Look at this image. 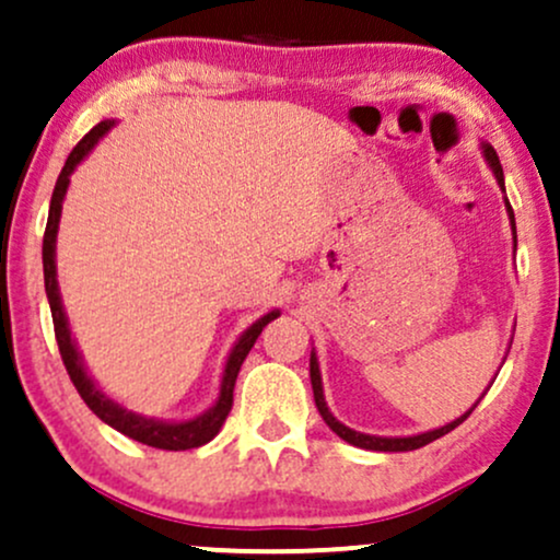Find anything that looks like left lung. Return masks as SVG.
Masks as SVG:
<instances>
[{"label": "left lung", "instance_id": "8db88e82", "mask_svg": "<svg viewBox=\"0 0 560 560\" xmlns=\"http://www.w3.org/2000/svg\"><path fill=\"white\" fill-rule=\"evenodd\" d=\"M481 155H485L487 165H490V171L494 173V178H498V186L505 191V178H503V165H500L498 160V152L492 150L487 141H481ZM505 210H508V218H511V231H513V249H516V218H513V210H511V202L505 199ZM311 384H313V397H316V408L320 413V419L326 421V427L331 429L334 434L342 436L345 442H350V445L355 447H363V450H376V453H408V450H419L423 445H429V442L440 440V436H445L447 432H453L455 427H460L468 416H471V410L477 408L479 400L485 395L479 397L477 402L471 405V408L466 410L464 416H458L455 421L445 423V427L440 429H429V432H421V434H410V436H376V434H363V432H355V429L345 427L342 421L337 419V416L331 413L329 405H326V397H324V382H320V369H318V358H316V350L311 352ZM490 389V387H487Z\"/></svg>", "mask_w": 560, "mask_h": 560}]
</instances>
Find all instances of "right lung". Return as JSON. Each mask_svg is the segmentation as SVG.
I'll use <instances>...</instances> for the list:
<instances>
[{
    "mask_svg": "<svg viewBox=\"0 0 560 560\" xmlns=\"http://www.w3.org/2000/svg\"><path fill=\"white\" fill-rule=\"evenodd\" d=\"M115 126V120H102L96 124L92 131L83 137L79 144L73 147L66 165H62L60 176H57L55 191H52V202H49V218H47V231H44V247H42V260H44V289H47V300H49V311H52V324H55V337H57V347H60L62 363H66L70 382L75 384L79 395L83 397V402L100 416L107 427L118 429L120 434L131 436V440L141 442V445H150L158 450H191L210 442L213 436L221 432L223 421H226L231 402H234V384L236 376H240V369L247 358V352L253 350L255 339L260 337L262 326H268L271 320L279 316L281 311L266 313L255 320L253 326L242 331V337L236 339L234 347H231L226 365H223V376H221V389H218L215 402L210 405L205 413L195 416V419L186 421H163V419H152V416H141L133 413V410L124 408L120 402H115L113 397H107L105 392L96 387V382L92 374L83 365V355L75 345L73 334H70V324L66 316V307H62V298H60V287H57V262H55V249H57V229H60V215H62V199H66L70 176L73 171L79 168V163L89 152L94 150L96 141L105 137L107 131Z\"/></svg>",
    "mask_w": 560,
    "mask_h": 560,
    "instance_id": "obj_1",
    "label": "right lung"
}]
</instances>
